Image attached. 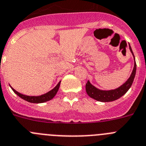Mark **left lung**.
<instances>
[{
  "instance_id": "8db88e82",
  "label": "left lung",
  "mask_w": 146,
  "mask_h": 146,
  "mask_svg": "<svg viewBox=\"0 0 146 146\" xmlns=\"http://www.w3.org/2000/svg\"><path fill=\"white\" fill-rule=\"evenodd\" d=\"M129 49H130L131 53L132 54L135 62H134L133 70H132V73L127 81L119 87L115 89H111V90H101V89H98L97 87L93 86L90 83V81H88L86 84V91L90 98L100 101V102H111V101L119 99L127 93V92L132 86L134 78H135V73H136V62H135V56H134L131 46H129Z\"/></svg>"
}]
</instances>
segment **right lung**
Here are the masks:
<instances>
[{
    "mask_svg": "<svg viewBox=\"0 0 146 146\" xmlns=\"http://www.w3.org/2000/svg\"><path fill=\"white\" fill-rule=\"evenodd\" d=\"M60 82H61V81H60V82L57 84V86H55L53 89H52L51 91L48 92L46 93V94H42V95H40V96L25 95V94H21V93L17 92L14 88L11 87V86H11V89L14 91V92L15 93V94H17L19 98H21L22 99L25 100L27 101V102H32V103H43V102H47V101L52 100V98L56 95V94H57V92L59 90V88H60Z\"/></svg>",
    "mask_w": 146,
    "mask_h": 146,
    "instance_id": "add662e5",
    "label": "right lung"
}]
</instances>
